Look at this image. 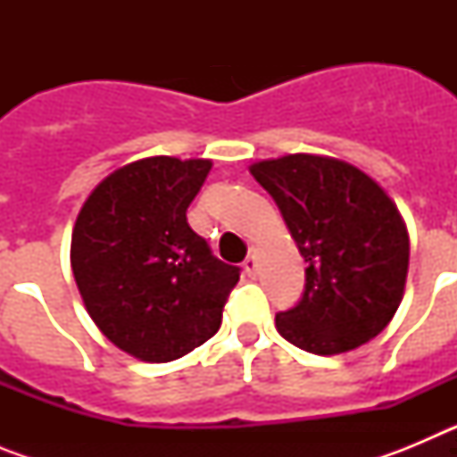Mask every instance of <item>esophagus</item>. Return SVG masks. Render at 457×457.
Here are the masks:
<instances>
[{
	"instance_id": "esophagus-1",
	"label": "esophagus",
	"mask_w": 457,
	"mask_h": 457,
	"mask_svg": "<svg viewBox=\"0 0 457 457\" xmlns=\"http://www.w3.org/2000/svg\"><path fill=\"white\" fill-rule=\"evenodd\" d=\"M242 268H245V272H247L249 277H253V274H256V268H258L256 249H249V253H247V258H245V263H242Z\"/></svg>"
}]
</instances>
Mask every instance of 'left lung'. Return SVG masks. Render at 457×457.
Returning <instances> with one entry per match:
<instances>
[{
    "instance_id": "obj_1",
    "label": "left lung",
    "mask_w": 457,
    "mask_h": 457,
    "mask_svg": "<svg viewBox=\"0 0 457 457\" xmlns=\"http://www.w3.org/2000/svg\"><path fill=\"white\" fill-rule=\"evenodd\" d=\"M304 256L302 300L277 313L278 334L313 354L364 345L391 322L405 293L410 237L386 192L353 164L325 155L249 167Z\"/></svg>"
}]
</instances>
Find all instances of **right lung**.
Returning <instances> with one entry per match:
<instances>
[{
    "label": "right lung",
    "mask_w": 457,
    "mask_h": 457,
    "mask_svg": "<svg viewBox=\"0 0 457 457\" xmlns=\"http://www.w3.org/2000/svg\"><path fill=\"white\" fill-rule=\"evenodd\" d=\"M210 167L169 155L125 164L88 194L72 228L71 265L88 316L141 361H173L215 337L240 278L185 215Z\"/></svg>",
    "instance_id": "add662e5"
}]
</instances>
